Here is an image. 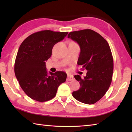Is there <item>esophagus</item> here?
<instances>
[{
    "label": "esophagus",
    "mask_w": 132,
    "mask_h": 132,
    "mask_svg": "<svg viewBox=\"0 0 132 132\" xmlns=\"http://www.w3.org/2000/svg\"><path fill=\"white\" fill-rule=\"evenodd\" d=\"M74 77L73 75H68V78H67V80H68V81H71V80H74Z\"/></svg>",
    "instance_id": "esophagus-1"
}]
</instances>
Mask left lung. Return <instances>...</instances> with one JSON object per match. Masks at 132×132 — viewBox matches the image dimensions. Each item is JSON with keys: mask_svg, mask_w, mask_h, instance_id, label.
Here are the masks:
<instances>
[{"mask_svg": "<svg viewBox=\"0 0 132 132\" xmlns=\"http://www.w3.org/2000/svg\"><path fill=\"white\" fill-rule=\"evenodd\" d=\"M68 37L79 44L78 64L87 70L84 78L74 76L80 88L72 92V96L80 102L92 104L102 98L111 85L113 60L110 47L102 36L91 29L70 32Z\"/></svg>", "mask_w": 132, "mask_h": 132, "instance_id": "1", "label": "left lung"}]
</instances>
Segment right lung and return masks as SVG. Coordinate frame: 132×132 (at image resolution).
Masks as SVG:
<instances>
[{
  "label": "right lung",
  "instance_id": "1",
  "mask_svg": "<svg viewBox=\"0 0 132 132\" xmlns=\"http://www.w3.org/2000/svg\"><path fill=\"white\" fill-rule=\"evenodd\" d=\"M68 32L41 30L30 35L21 43L17 53L15 74L28 96L40 102L54 97L67 74L63 71L47 72L46 61L51 57L55 44L63 40Z\"/></svg>",
  "mask_w": 132,
  "mask_h": 132
}]
</instances>
